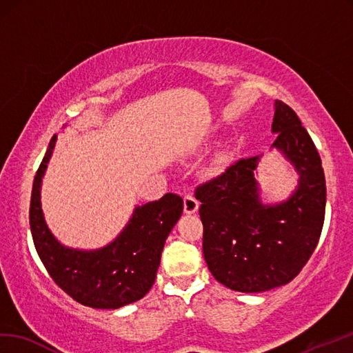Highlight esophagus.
Returning a JSON list of instances; mask_svg holds the SVG:
<instances>
[{
    "label": "esophagus",
    "instance_id": "1",
    "mask_svg": "<svg viewBox=\"0 0 353 353\" xmlns=\"http://www.w3.org/2000/svg\"><path fill=\"white\" fill-rule=\"evenodd\" d=\"M199 200L195 199L192 194H186L183 196V209L185 214H195L196 209H199Z\"/></svg>",
    "mask_w": 353,
    "mask_h": 353
}]
</instances>
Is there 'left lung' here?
<instances>
[{
  "mask_svg": "<svg viewBox=\"0 0 353 353\" xmlns=\"http://www.w3.org/2000/svg\"><path fill=\"white\" fill-rule=\"evenodd\" d=\"M272 147L299 174L285 201L263 204L254 176L259 157L237 159L195 188L201 201L203 254L225 288L259 293L290 283L322 233L326 185L319 152L289 105L275 101Z\"/></svg>",
  "mask_w": 353,
  "mask_h": 353,
  "instance_id": "8db88e82",
  "label": "left lung"
}]
</instances>
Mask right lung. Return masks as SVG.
Listing matches in <instances>:
<instances>
[{
    "label": "right lung",
    "mask_w": 353,
    "mask_h": 353,
    "mask_svg": "<svg viewBox=\"0 0 353 353\" xmlns=\"http://www.w3.org/2000/svg\"><path fill=\"white\" fill-rule=\"evenodd\" d=\"M57 135L49 141L34 177L30 203V228L36 251L55 284L79 304L116 310L145 296L157 278L161 254L170 232L183 212L177 194L137 206L132 218L111 243L84 251L64 247L49 230L40 203V188Z\"/></svg>",
    "instance_id": "1"
}]
</instances>
